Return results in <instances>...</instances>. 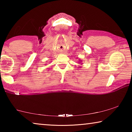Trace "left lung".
Masks as SVG:
<instances>
[{"instance_id":"obj_1","label":"left lung","mask_w":132,"mask_h":132,"mask_svg":"<svg viewBox=\"0 0 132 132\" xmlns=\"http://www.w3.org/2000/svg\"><path fill=\"white\" fill-rule=\"evenodd\" d=\"M81 62H82V61H81V60H80H80H79V63H81ZM81 64H82V63H81ZM79 68H81V66H80V67H79Z\"/></svg>"}]
</instances>
